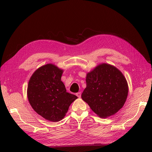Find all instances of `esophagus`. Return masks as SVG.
<instances>
[{
    "label": "esophagus",
    "mask_w": 152,
    "mask_h": 152,
    "mask_svg": "<svg viewBox=\"0 0 152 152\" xmlns=\"http://www.w3.org/2000/svg\"><path fill=\"white\" fill-rule=\"evenodd\" d=\"M76 95L77 96L78 98H80L81 97V93H80V92H79V93H76Z\"/></svg>",
    "instance_id": "34e87169"
}]
</instances>
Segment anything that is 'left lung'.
<instances>
[{
	"label": "left lung",
	"instance_id": "8db88e82",
	"mask_svg": "<svg viewBox=\"0 0 152 152\" xmlns=\"http://www.w3.org/2000/svg\"><path fill=\"white\" fill-rule=\"evenodd\" d=\"M86 81L81 97L99 117L107 118L122 108L127 97L128 85L116 67L100 64L87 73Z\"/></svg>",
	"mask_w": 152,
	"mask_h": 152
}]
</instances>
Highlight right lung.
<instances>
[{"mask_svg": "<svg viewBox=\"0 0 152 152\" xmlns=\"http://www.w3.org/2000/svg\"><path fill=\"white\" fill-rule=\"evenodd\" d=\"M63 70L53 64L39 68L31 75L27 88L29 103L35 111L48 121L62 120L69 107L77 98L67 93L61 80Z\"/></svg>", "mask_w": 152, "mask_h": 152, "instance_id": "1", "label": "right lung"}]
</instances>
